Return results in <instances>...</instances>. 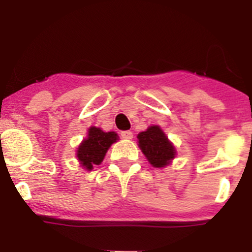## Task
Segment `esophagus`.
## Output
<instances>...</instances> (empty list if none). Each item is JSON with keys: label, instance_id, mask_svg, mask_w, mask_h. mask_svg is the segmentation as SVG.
<instances>
[{"label": "esophagus", "instance_id": "34e87169", "mask_svg": "<svg viewBox=\"0 0 252 252\" xmlns=\"http://www.w3.org/2000/svg\"><path fill=\"white\" fill-rule=\"evenodd\" d=\"M121 136L123 139H128V140H130V139L133 138V133H131L130 130H124L121 133Z\"/></svg>", "mask_w": 252, "mask_h": 252}]
</instances>
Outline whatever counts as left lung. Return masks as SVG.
Here are the masks:
<instances>
[{
  "mask_svg": "<svg viewBox=\"0 0 252 252\" xmlns=\"http://www.w3.org/2000/svg\"><path fill=\"white\" fill-rule=\"evenodd\" d=\"M138 142L147 161L156 168L168 166L177 154L173 144L158 126H151L139 133Z\"/></svg>",
  "mask_w": 252,
  "mask_h": 252,
  "instance_id": "left-lung-1",
  "label": "left lung"
}]
</instances>
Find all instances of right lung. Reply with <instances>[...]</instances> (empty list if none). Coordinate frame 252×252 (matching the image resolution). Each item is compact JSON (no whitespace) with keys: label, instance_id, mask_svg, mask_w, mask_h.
Returning a JSON list of instances; mask_svg holds the SVG:
<instances>
[{"label":"right lung","instance_id":"1","mask_svg":"<svg viewBox=\"0 0 252 252\" xmlns=\"http://www.w3.org/2000/svg\"><path fill=\"white\" fill-rule=\"evenodd\" d=\"M118 139V135L114 131L106 133L102 129L90 126L88 136L81 141L77 150V158L81 167L86 171H93L94 167L98 166L103 161L107 150Z\"/></svg>","mask_w":252,"mask_h":252}]
</instances>
